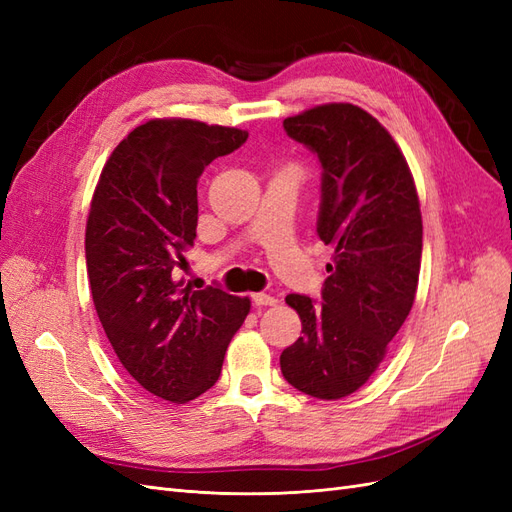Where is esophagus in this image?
Returning <instances> with one entry per match:
<instances>
[{
  "label": "esophagus",
  "mask_w": 512,
  "mask_h": 512,
  "mask_svg": "<svg viewBox=\"0 0 512 512\" xmlns=\"http://www.w3.org/2000/svg\"><path fill=\"white\" fill-rule=\"evenodd\" d=\"M252 301H254V305H258V307H262V305H275V303H277L275 297H271V294H265V292L252 294Z\"/></svg>",
  "instance_id": "esophagus-1"
}]
</instances>
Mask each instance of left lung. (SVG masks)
Instances as JSON below:
<instances>
[{
    "label": "left lung",
    "instance_id": "1",
    "mask_svg": "<svg viewBox=\"0 0 512 512\" xmlns=\"http://www.w3.org/2000/svg\"><path fill=\"white\" fill-rule=\"evenodd\" d=\"M294 141L318 153V237L333 247L322 305L286 303L303 335L282 356L284 378L305 395L342 399L380 367L418 286L423 218L414 177L395 138L361 106L329 102L284 119Z\"/></svg>",
    "mask_w": 512,
    "mask_h": 512
}]
</instances>
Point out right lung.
I'll use <instances>...</instances> for the list:
<instances>
[{"label": "right lung", "instance_id": "1", "mask_svg": "<svg viewBox=\"0 0 512 512\" xmlns=\"http://www.w3.org/2000/svg\"><path fill=\"white\" fill-rule=\"evenodd\" d=\"M247 130L164 117L134 128L108 156L91 196L85 256L102 329L128 374L170 404L218 382L250 299L177 280L194 247L196 185Z\"/></svg>", "mask_w": 512, "mask_h": 512}]
</instances>
